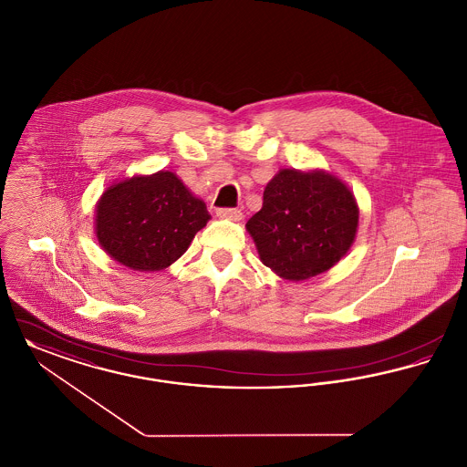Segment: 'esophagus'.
<instances>
[{
  "label": "esophagus",
  "instance_id": "obj_1",
  "mask_svg": "<svg viewBox=\"0 0 467 467\" xmlns=\"http://www.w3.org/2000/svg\"><path fill=\"white\" fill-rule=\"evenodd\" d=\"M217 217L238 223V221H242L244 213H242L240 208H219V210H217Z\"/></svg>",
  "mask_w": 467,
  "mask_h": 467
}]
</instances>
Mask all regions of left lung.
Here are the masks:
<instances>
[{"instance_id":"8db88e82","label":"left lung","mask_w":467,"mask_h":467,"mask_svg":"<svg viewBox=\"0 0 467 467\" xmlns=\"http://www.w3.org/2000/svg\"><path fill=\"white\" fill-rule=\"evenodd\" d=\"M354 192L324 170H280L246 223L265 266L299 282L329 271L356 242Z\"/></svg>"}]
</instances>
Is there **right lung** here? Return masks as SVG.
I'll return each instance as SVG.
<instances>
[{
  "instance_id": "obj_1",
  "label": "right lung",
  "mask_w": 467,
  "mask_h": 467,
  "mask_svg": "<svg viewBox=\"0 0 467 467\" xmlns=\"http://www.w3.org/2000/svg\"><path fill=\"white\" fill-rule=\"evenodd\" d=\"M210 221L206 204L171 171L110 185L96 204L101 248L133 271H161L189 248Z\"/></svg>"
}]
</instances>
